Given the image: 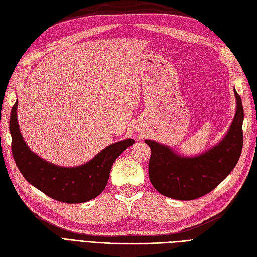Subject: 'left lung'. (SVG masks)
<instances>
[{"mask_svg":"<svg viewBox=\"0 0 257 257\" xmlns=\"http://www.w3.org/2000/svg\"><path fill=\"white\" fill-rule=\"evenodd\" d=\"M234 93L237 111L226 136L198 157L184 158L167 146L146 139L151 149L149 178L162 195L179 200L199 198L214 190L235 168L243 146L244 113L240 95L235 89Z\"/></svg>","mask_w":257,"mask_h":257,"instance_id":"8db88e82","label":"left lung"}]
</instances>
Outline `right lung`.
<instances>
[{
  "instance_id": "add662e5",
  "label": "right lung",
  "mask_w": 257,
  "mask_h": 257,
  "mask_svg": "<svg viewBox=\"0 0 257 257\" xmlns=\"http://www.w3.org/2000/svg\"><path fill=\"white\" fill-rule=\"evenodd\" d=\"M17 106L18 102L13 106L10 121L12 151L16 165L27 181L62 203L81 204L98 196L108 182L115 159L135 142L125 139L108 146L94 159L78 167L52 165L37 157L23 141L17 122Z\"/></svg>"
}]
</instances>
